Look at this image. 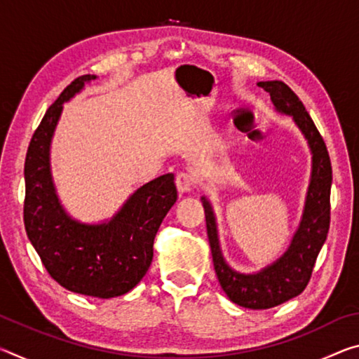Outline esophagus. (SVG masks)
<instances>
[{
	"instance_id": "1",
	"label": "esophagus",
	"mask_w": 359,
	"mask_h": 359,
	"mask_svg": "<svg viewBox=\"0 0 359 359\" xmlns=\"http://www.w3.org/2000/svg\"><path fill=\"white\" fill-rule=\"evenodd\" d=\"M193 185H194V179L190 174L180 172V174H177V177H175V187H177L180 194L190 193L193 190Z\"/></svg>"
}]
</instances>
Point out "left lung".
<instances>
[{
  "label": "left lung",
  "mask_w": 359,
  "mask_h": 359,
  "mask_svg": "<svg viewBox=\"0 0 359 359\" xmlns=\"http://www.w3.org/2000/svg\"><path fill=\"white\" fill-rule=\"evenodd\" d=\"M258 87L271 95V101L277 112L293 118L311 149L312 169L299 226L294 231L288 248L274 263L250 274L236 271L226 263L218 238L214 208L208 198L201 196L218 282L231 301L253 311H263L287 302L291 297L301 294L307 287L315 259L330 229V194L332 184V169L325 141L301 100L282 81L258 82Z\"/></svg>",
  "instance_id": "left-lung-1"
}]
</instances>
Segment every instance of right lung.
I'll use <instances>...</instances> for the list:
<instances>
[{"label":"right lung","instance_id":"1","mask_svg":"<svg viewBox=\"0 0 359 359\" xmlns=\"http://www.w3.org/2000/svg\"><path fill=\"white\" fill-rule=\"evenodd\" d=\"M96 76L77 77L47 109L25 158L27 236L53 280L72 293L117 297L142 280L154 258V241L169 209L177 201L174 174L160 175L130 194L115 214L85 223L60 201L50 168L52 137L63 104Z\"/></svg>","mask_w":359,"mask_h":359}]
</instances>
